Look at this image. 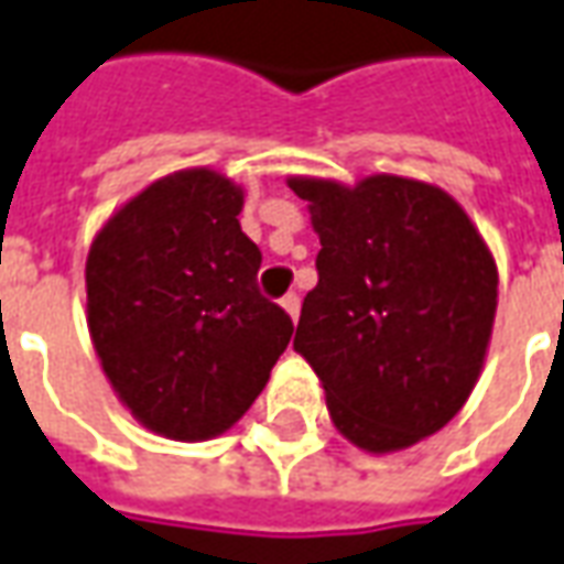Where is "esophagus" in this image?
<instances>
[{
	"label": "esophagus",
	"mask_w": 564,
	"mask_h": 564,
	"mask_svg": "<svg viewBox=\"0 0 564 564\" xmlns=\"http://www.w3.org/2000/svg\"><path fill=\"white\" fill-rule=\"evenodd\" d=\"M281 305H283V311H286V314L293 317V321H299V308H302V305H299V295L286 293L281 299Z\"/></svg>",
	"instance_id": "esophagus-1"
}]
</instances>
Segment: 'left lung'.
Returning <instances> with one entry per match:
<instances>
[{
    "mask_svg": "<svg viewBox=\"0 0 564 564\" xmlns=\"http://www.w3.org/2000/svg\"><path fill=\"white\" fill-rule=\"evenodd\" d=\"M321 238L293 348L341 436L400 452L460 412L486 364L498 265L443 188L376 173L357 186L290 176Z\"/></svg>",
    "mask_w": 564,
    "mask_h": 564,
    "instance_id": "obj_1",
    "label": "left lung"
}]
</instances>
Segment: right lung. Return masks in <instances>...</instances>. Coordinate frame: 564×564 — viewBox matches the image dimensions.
Wrapping results in <instances>:
<instances>
[{"label":"right lung","instance_id":"right-lung-1","mask_svg":"<svg viewBox=\"0 0 564 564\" xmlns=\"http://www.w3.org/2000/svg\"><path fill=\"white\" fill-rule=\"evenodd\" d=\"M243 188L210 167L167 173L121 204L85 262L88 329L118 400L180 443L226 433L253 405L290 336L256 286Z\"/></svg>","mask_w":564,"mask_h":564}]
</instances>
